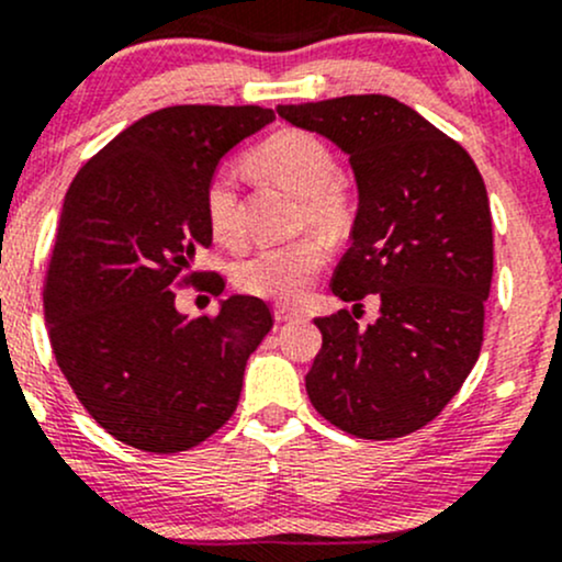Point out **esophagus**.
I'll return each instance as SVG.
<instances>
[{
    "label": "esophagus",
    "mask_w": 562,
    "mask_h": 562,
    "mask_svg": "<svg viewBox=\"0 0 562 562\" xmlns=\"http://www.w3.org/2000/svg\"><path fill=\"white\" fill-rule=\"evenodd\" d=\"M273 316H276V322L283 324V322H292V318H300V311L297 307H289V305H276Z\"/></svg>",
    "instance_id": "esophagus-1"
}]
</instances>
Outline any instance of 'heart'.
Masks as SVG:
<instances>
[{
    "mask_svg": "<svg viewBox=\"0 0 562 562\" xmlns=\"http://www.w3.org/2000/svg\"><path fill=\"white\" fill-rule=\"evenodd\" d=\"M246 168L262 182L292 192L303 203V220L324 233H342L351 206L337 182L335 155L316 136L303 131H281L257 144L246 155ZM209 231L216 244L238 249L246 240L238 182L231 171H216L203 192ZM327 259V246L316 235L281 246H265L235 268V283L255 297L294 303L307 292L313 276Z\"/></svg>",
    "mask_w": 562,
    "mask_h": 562,
    "instance_id": "heart-1",
    "label": "heart"
}]
</instances>
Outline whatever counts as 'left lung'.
<instances>
[{"label": "left lung", "instance_id": "1", "mask_svg": "<svg viewBox=\"0 0 562 562\" xmlns=\"http://www.w3.org/2000/svg\"><path fill=\"white\" fill-rule=\"evenodd\" d=\"M348 155L359 209L331 279L342 303L378 294V322L316 318L305 389L331 426L396 439L437 418L482 348L493 279L487 190L467 149L391 95L276 106Z\"/></svg>", "mask_w": 562, "mask_h": 562}]
</instances>
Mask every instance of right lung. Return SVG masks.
<instances>
[{
	"label": "right lung",
	"instance_id": "obj_1",
	"mask_svg": "<svg viewBox=\"0 0 562 562\" xmlns=\"http://www.w3.org/2000/svg\"><path fill=\"white\" fill-rule=\"evenodd\" d=\"M262 106H168L114 136L64 198L45 327L82 407L147 452L201 445L235 413L249 356L273 327L249 294L216 316L177 311V279L209 249L203 192L222 158L273 123ZM222 292V279L209 276Z\"/></svg>",
	"mask_w": 562,
	"mask_h": 562
}]
</instances>
